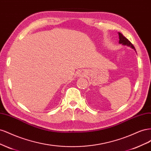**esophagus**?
<instances>
[{
    "label": "esophagus",
    "mask_w": 151,
    "mask_h": 151,
    "mask_svg": "<svg viewBox=\"0 0 151 151\" xmlns=\"http://www.w3.org/2000/svg\"><path fill=\"white\" fill-rule=\"evenodd\" d=\"M79 76H84V73L83 72H81V73H79Z\"/></svg>",
    "instance_id": "1"
}]
</instances>
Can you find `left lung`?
Masks as SVG:
<instances>
[{
	"label": "left lung",
	"mask_w": 151,
	"mask_h": 151,
	"mask_svg": "<svg viewBox=\"0 0 151 151\" xmlns=\"http://www.w3.org/2000/svg\"><path fill=\"white\" fill-rule=\"evenodd\" d=\"M118 35H119V43L122 44L123 45H127L128 47H130L135 50V48L134 47V45L132 44V43L129 40H128L127 38H125V36L120 33H118Z\"/></svg>",
	"instance_id": "8db88e82"
}]
</instances>
